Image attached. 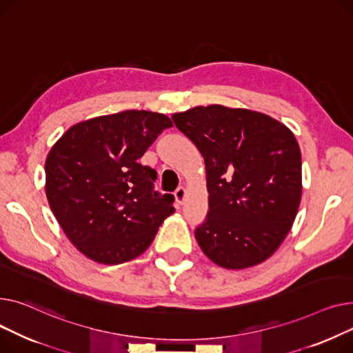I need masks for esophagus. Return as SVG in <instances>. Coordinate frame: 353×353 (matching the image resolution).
Listing matches in <instances>:
<instances>
[{
  "label": "esophagus",
  "mask_w": 353,
  "mask_h": 353,
  "mask_svg": "<svg viewBox=\"0 0 353 353\" xmlns=\"http://www.w3.org/2000/svg\"><path fill=\"white\" fill-rule=\"evenodd\" d=\"M175 201H176V203L178 205H182L183 203V201H185V195H186V191H185V188L183 186H179V188L175 191Z\"/></svg>",
  "instance_id": "1"
}]
</instances>
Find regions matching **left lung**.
I'll use <instances>...</instances> for the list:
<instances>
[{"instance_id": "8db88e82", "label": "left lung", "mask_w": 353, "mask_h": 353, "mask_svg": "<svg viewBox=\"0 0 353 353\" xmlns=\"http://www.w3.org/2000/svg\"><path fill=\"white\" fill-rule=\"evenodd\" d=\"M205 161L210 211L195 230L203 254L226 269L271 256L291 231L302 195L295 135L265 114L222 105L172 115Z\"/></svg>"}]
</instances>
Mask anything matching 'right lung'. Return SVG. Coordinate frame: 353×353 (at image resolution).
Returning <instances> with one entry per match:
<instances>
[{
  "mask_svg": "<svg viewBox=\"0 0 353 353\" xmlns=\"http://www.w3.org/2000/svg\"><path fill=\"white\" fill-rule=\"evenodd\" d=\"M172 127L158 112L128 110L71 127L46 161V192L62 231L90 259L117 265L147 251L175 212L154 191L157 171L138 159Z\"/></svg>",
  "mask_w": 353,
  "mask_h": 353,
  "instance_id": "obj_1",
  "label": "right lung"
}]
</instances>
